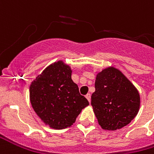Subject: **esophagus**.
Segmentation results:
<instances>
[{"mask_svg":"<svg viewBox=\"0 0 154 154\" xmlns=\"http://www.w3.org/2000/svg\"><path fill=\"white\" fill-rule=\"evenodd\" d=\"M85 98H87L88 101H89V102H90V98H91V94H90V93H88L87 94L85 95Z\"/></svg>","mask_w":154,"mask_h":154,"instance_id":"1","label":"esophagus"}]
</instances>
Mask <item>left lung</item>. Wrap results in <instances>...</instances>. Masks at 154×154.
Wrapping results in <instances>:
<instances>
[{
  "label": "left lung",
  "mask_w": 154,
  "mask_h": 154,
  "mask_svg": "<svg viewBox=\"0 0 154 154\" xmlns=\"http://www.w3.org/2000/svg\"><path fill=\"white\" fill-rule=\"evenodd\" d=\"M91 106L98 124L104 130L116 131L132 121L140 106V96L130 80L114 66L96 75Z\"/></svg>",
  "instance_id": "1"
}]
</instances>
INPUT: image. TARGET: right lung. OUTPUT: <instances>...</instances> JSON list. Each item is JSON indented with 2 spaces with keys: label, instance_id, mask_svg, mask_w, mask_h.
I'll list each match as a JSON object with an SVG mask.
<instances>
[{
  "label": "right lung",
  "instance_id": "right-lung-1",
  "mask_svg": "<svg viewBox=\"0 0 154 154\" xmlns=\"http://www.w3.org/2000/svg\"><path fill=\"white\" fill-rule=\"evenodd\" d=\"M72 70L64 60L47 67L31 82L30 101L34 111L51 128L60 130L75 123L89 102L72 80Z\"/></svg>",
  "mask_w": 154,
  "mask_h": 154
}]
</instances>
